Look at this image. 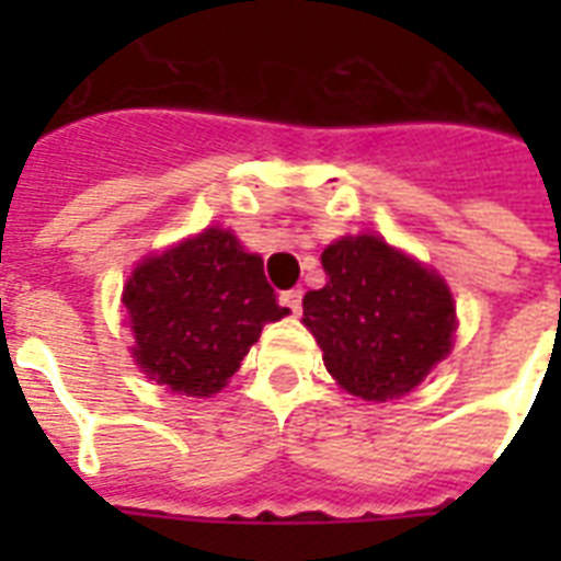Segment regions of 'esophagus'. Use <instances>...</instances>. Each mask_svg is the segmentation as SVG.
<instances>
[{"instance_id":"1","label":"esophagus","mask_w":561,"mask_h":561,"mask_svg":"<svg viewBox=\"0 0 561 561\" xmlns=\"http://www.w3.org/2000/svg\"><path fill=\"white\" fill-rule=\"evenodd\" d=\"M279 302L288 308L290 314H299L302 311V288H290V290H282L279 294Z\"/></svg>"}]
</instances>
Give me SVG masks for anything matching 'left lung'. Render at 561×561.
I'll return each mask as SVG.
<instances>
[{
    "instance_id": "1",
    "label": "left lung",
    "mask_w": 561,
    "mask_h": 561,
    "mask_svg": "<svg viewBox=\"0 0 561 561\" xmlns=\"http://www.w3.org/2000/svg\"><path fill=\"white\" fill-rule=\"evenodd\" d=\"M329 276L302 299L325 369L364 401L399 399L451 352L457 311L445 279L378 236L323 250Z\"/></svg>"
}]
</instances>
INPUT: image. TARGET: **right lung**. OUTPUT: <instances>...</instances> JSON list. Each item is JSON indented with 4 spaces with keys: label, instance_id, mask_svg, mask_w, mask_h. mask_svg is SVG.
Segmentation results:
<instances>
[{
    "label": "right lung",
    "instance_id": "add662e5",
    "mask_svg": "<svg viewBox=\"0 0 561 561\" xmlns=\"http://www.w3.org/2000/svg\"><path fill=\"white\" fill-rule=\"evenodd\" d=\"M122 302L136 337V367L194 399L227 387L262 325L288 314L264 279L262 255L247 253L220 227L148 255L127 279Z\"/></svg>",
    "mask_w": 561,
    "mask_h": 561
}]
</instances>
